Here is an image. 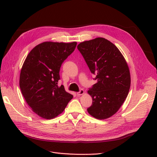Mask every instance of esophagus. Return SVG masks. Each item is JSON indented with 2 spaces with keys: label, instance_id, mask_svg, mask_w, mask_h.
<instances>
[{
  "label": "esophagus",
  "instance_id": "esophagus-1",
  "mask_svg": "<svg viewBox=\"0 0 157 157\" xmlns=\"http://www.w3.org/2000/svg\"><path fill=\"white\" fill-rule=\"evenodd\" d=\"M84 94V91L83 90H80L77 93V94L78 95V96H81V95H83Z\"/></svg>",
  "mask_w": 157,
  "mask_h": 157
}]
</instances>
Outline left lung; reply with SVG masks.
Returning <instances> with one entry per match:
<instances>
[{
	"instance_id": "1",
	"label": "left lung",
	"mask_w": 157,
	"mask_h": 157,
	"mask_svg": "<svg viewBox=\"0 0 157 157\" xmlns=\"http://www.w3.org/2000/svg\"><path fill=\"white\" fill-rule=\"evenodd\" d=\"M77 48L98 80L88 91L92 105L87 111L97 119H106L118 111L129 92V67L117 47L104 38L80 42Z\"/></svg>"
}]
</instances>
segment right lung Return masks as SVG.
<instances>
[{
	"label": "right lung",
	"instance_id": "add662e5",
	"mask_svg": "<svg viewBox=\"0 0 157 157\" xmlns=\"http://www.w3.org/2000/svg\"><path fill=\"white\" fill-rule=\"evenodd\" d=\"M77 42H44L27 55L20 76V87L32 111L45 119L62 113L73 95L58 85L62 63L75 50Z\"/></svg>",
	"mask_w": 157,
	"mask_h": 157
}]
</instances>
